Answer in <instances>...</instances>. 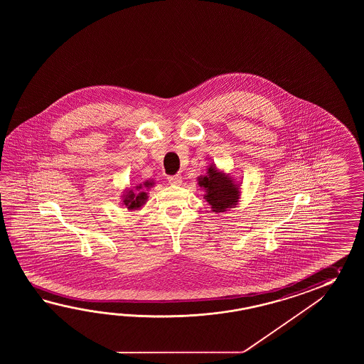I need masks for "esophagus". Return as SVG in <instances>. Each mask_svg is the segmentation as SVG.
<instances>
[{
  "instance_id": "34e87169",
  "label": "esophagus",
  "mask_w": 364,
  "mask_h": 364,
  "mask_svg": "<svg viewBox=\"0 0 364 364\" xmlns=\"http://www.w3.org/2000/svg\"><path fill=\"white\" fill-rule=\"evenodd\" d=\"M168 181H169V183L173 186H179L182 183V177L181 176H171V177H168Z\"/></svg>"
}]
</instances>
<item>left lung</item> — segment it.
<instances>
[{"label": "left lung", "instance_id": "obj_1", "mask_svg": "<svg viewBox=\"0 0 364 364\" xmlns=\"http://www.w3.org/2000/svg\"><path fill=\"white\" fill-rule=\"evenodd\" d=\"M198 185L204 190L203 196L215 213H224L240 203L242 183L230 173L220 171L215 164L209 165L205 176L198 177Z\"/></svg>", "mask_w": 364, "mask_h": 364}]
</instances>
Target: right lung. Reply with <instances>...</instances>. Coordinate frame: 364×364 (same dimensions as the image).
<instances>
[{
    "instance_id": "right-lung-1",
    "label": "right lung",
    "mask_w": 364,
    "mask_h": 364,
    "mask_svg": "<svg viewBox=\"0 0 364 364\" xmlns=\"http://www.w3.org/2000/svg\"><path fill=\"white\" fill-rule=\"evenodd\" d=\"M154 186V181H146L134 188H126L122 195V205L129 210H139L148 199V195L144 190Z\"/></svg>"
}]
</instances>
